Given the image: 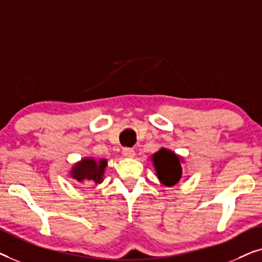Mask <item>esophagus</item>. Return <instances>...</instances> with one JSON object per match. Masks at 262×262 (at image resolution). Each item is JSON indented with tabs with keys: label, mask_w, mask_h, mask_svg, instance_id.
I'll return each instance as SVG.
<instances>
[{
	"label": "esophagus",
	"mask_w": 262,
	"mask_h": 262,
	"mask_svg": "<svg viewBox=\"0 0 262 262\" xmlns=\"http://www.w3.org/2000/svg\"><path fill=\"white\" fill-rule=\"evenodd\" d=\"M123 155L126 157H134L135 156V150L131 148H123Z\"/></svg>",
	"instance_id": "obj_1"
}]
</instances>
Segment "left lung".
<instances>
[{
  "label": "left lung",
  "instance_id": "8db88e82",
  "mask_svg": "<svg viewBox=\"0 0 262 262\" xmlns=\"http://www.w3.org/2000/svg\"><path fill=\"white\" fill-rule=\"evenodd\" d=\"M154 166L156 168L160 181L167 186H173L181 179L182 168L180 159L169 150L161 149L152 156Z\"/></svg>",
  "mask_w": 262,
  "mask_h": 262
}]
</instances>
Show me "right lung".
I'll return each instance as SVG.
<instances>
[{"label":"right lung","instance_id":"add662e5","mask_svg":"<svg viewBox=\"0 0 262 262\" xmlns=\"http://www.w3.org/2000/svg\"><path fill=\"white\" fill-rule=\"evenodd\" d=\"M107 166L106 160H100L96 162L93 159H84L71 170V177L77 182H95L100 184L102 182V177L105 168Z\"/></svg>","mask_w":262,"mask_h":262}]
</instances>
